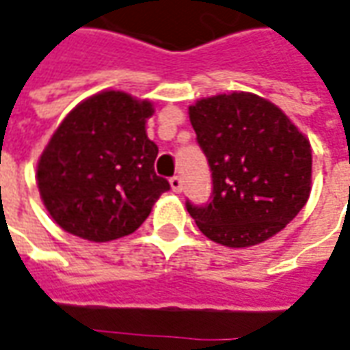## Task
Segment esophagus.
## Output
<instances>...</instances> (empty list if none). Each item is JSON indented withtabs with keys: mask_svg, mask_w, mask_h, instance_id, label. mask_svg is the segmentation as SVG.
I'll list each match as a JSON object with an SVG mask.
<instances>
[{
	"mask_svg": "<svg viewBox=\"0 0 350 350\" xmlns=\"http://www.w3.org/2000/svg\"><path fill=\"white\" fill-rule=\"evenodd\" d=\"M170 187H172V191H174V193H180V191H182V187H184V184H182V178H180V176L170 178Z\"/></svg>",
	"mask_w": 350,
	"mask_h": 350,
	"instance_id": "1",
	"label": "esophagus"
}]
</instances>
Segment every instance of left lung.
I'll list each match as a JSON object with an SVG mask.
<instances>
[{"label":"left lung","mask_w":350,"mask_h":350,"mask_svg":"<svg viewBox=\"0 0 350 350\" xmlns=\"http://www.w3.org/2000/svg\"><path fill=\"white\" fill-rule=\"evenodd\" d=\"M189 122L213 172V201L187 203L197 228L230 249L274 237L306 205L310 142L280 107L251 92L203 97Z\"/></svg>","instance_id":"left-lung-1"}]
</instances>
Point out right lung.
Returning a JSON list of instances; mask_svg holds the SVG:
<instances>
[{
	"mask_svg": "<svg viewBox=\"0 0 350 350\" xmlns=\"http://www.w3.org/2000/svg\"><path fill=\"white\" fill-rule=\"evenodd\" d=\"M149 99L120 90L90 95L63 118L38 159L36 182L57 226L103 243L134 234L161 195L159 147L147 137Z\"/></svg>",
	"mask_w": 350,
	"mask_h": 350,
	"instance_id": "add662e5",
	"label": "right lung"
}]
</instances>
